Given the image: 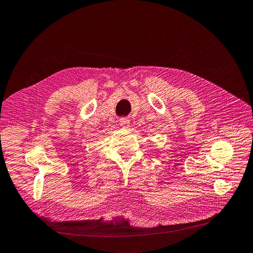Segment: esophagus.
<instances>
[{
	"mask_svg": "<svg viewBox=\"0 0 253 253\" xmlns=\"http://www.w3.org/2000/svg\"><path fill=\"white\" fill-rule=\"evenodd\" d=\"M120 125L123 128H128L129 125H130V123H129L128 119H121L120 120Z\"/></svg>",
	"mask_w": 253,
	"mask_h": 253,
	"instance_id": "34e87169",
	"label": "esophagus"
}]
</instances>
